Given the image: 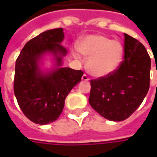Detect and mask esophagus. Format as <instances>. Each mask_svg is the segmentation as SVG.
<instances>
[{"label":"esophagus","instance_id":"1","mask_svg":"<svg viewBox=\"0 0 157 157\" xmlns=\"http://www.w3.org/2000/svg\"><path fill=\"white\" fill-rule=\"evenodd\" d=\"M82 80L83 81H88L89 80V78L86 74H84V75L82 76Z\"/></svg>","mask_w":157,"mask_h":157}]
</instances>
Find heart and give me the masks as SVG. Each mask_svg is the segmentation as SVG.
<instances>
[{
    "instance_id": "b5f03b06",
    "label": "heart",
    "mask_w": 157,
    "mask_h": 157,
    "mask_svg": "<svg viewBox=\"0 0 157 157\" xmlns=\"http://www.w3.org/2000/svg\"><path fill=\"white\" fill-rule=\"evenodd\" d=\"M78 51L88 57L86 67L96 78L112 74L119 68L123 58V46L117 40L102 35H89L78 42ZM74 55L77 53L74 52Z\"/></svg>"
}]
</instances>
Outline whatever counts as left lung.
Masks as SVG:
<instances>
[{"mask_svg":"<svg viewBox=\"0 0 157 157\" xmlns=\"http://www.w3.org/2000/svg\"><path fill=\"white\" fill-rule=\"evenodd\" d=\"M124 60L114 72L91 80L89 103L102 117L121 121L142 104L149 89L151 60L138 40L124 34Z\"/></svg>","mask_w":157,"mask_h":157,"instance_id":"left-lung-1","label":"left lung"}]
</instances>
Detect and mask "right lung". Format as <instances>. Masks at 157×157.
I'll return each mask as SVG.
<instances>
[{
	"mask_svg": "<svg viewBox=\"0 0 157 157\" xmlns=\"http://www.w3.org/2000/svg\"><path fill=\"white\" fill-rule=\"evenodd\" d=\"M63 28L46 30L29 40L15 62L14 92L24 115L34 123L45 125L58 119L71 90L81 81L83 71L61 67L67 53ZM52 54L55 67L44 72L39 64Z\"/></svg>",
	"mask_w": 157,
	"mask_h": 157,
	"instance_id": "right-lung-1",
	"label": "right lung"
}]
</instances>
